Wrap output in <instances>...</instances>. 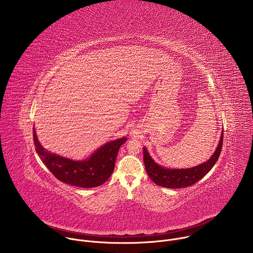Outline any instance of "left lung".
I'll return each mask as SVG.
<instances>
[{"instance_id": "obj_1", "label": "left lung", "mask_w": 253, "mask_h": 253, "mask_svg": "<svg viewBox=\"0 0 253 253\" xmlns=\"http://www.w3.org/2000/svg\"><path fill=\"white\" fill-rule=\"evenodd\" d=\"M223 143V131L221 133L220 141L213 155L206 162L192 168L186 169H169L157 164L149 155L147 149L143 148V159L148 176L152 181L162 187L166 188H183L195 184L203 178L218 160Z\"/></svg>"}]
</instances>
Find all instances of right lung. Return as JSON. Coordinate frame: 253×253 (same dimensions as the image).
<instances>
[{
	"label": "right lung",
	"mask_w": 253,
	"mask_h": 253,
	"mask_svg": "<svg viewBox=\"0 0 253 253\" xmlns=\"http://www.w3.org/2000/svg\"><path fill=\"white\" fill-rule=\"evenodd\" d=\"M33 133L36 152L52 174L66 184L82 188L97 187L107 181L114 171L119 148L127 140L123 137L108 142L89 158L75 161L47 151L40 144L35 128Z\"/></svg>",
	"instance_id": "add662e5"
}]
</instances>
